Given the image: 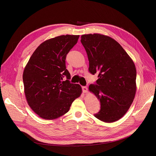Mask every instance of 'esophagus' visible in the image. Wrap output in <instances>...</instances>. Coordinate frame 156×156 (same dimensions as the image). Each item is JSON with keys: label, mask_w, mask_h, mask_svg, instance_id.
I'll return each mask as SVG.
<instances>
[{"label": "esophagus", "mask_w": 156, "mask_h": 156, "mask_svg": "<svg viewBox=\"0 0 156 156\" xmlns=\"http://www.w3.org/2000/svg\"><path fill=\"white\" fill-rule=\"evenodd\" d=\"M82 91L84 93H86L87 92V87L86 86H82Z\"/></svg>", "instance_id": "esophagus-1"}]
</instances>
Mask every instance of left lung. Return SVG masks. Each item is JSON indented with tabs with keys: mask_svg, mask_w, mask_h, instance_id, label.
I'll return each instance as SVG.
<instances>
[{
	"mask_svg": "<svg viewBox=\"0 0 156 156\" xmlns=\"http://www.w3.org/2000/svg\"><path fill=\"white\" fill-rule=\"evenodd\" d=\"M81 42L87 55L89 72L98 74L96 84L89 90L99 100L98 119L112 123L120 119L130 107L136 91L134 62L115 39L100 34H83Z\"/></svg>",
	"mask_w": 156,
	"mask_h": 156,
	"instance_id": "8db88e82",
	"label": "left lung"
}]
</instances>
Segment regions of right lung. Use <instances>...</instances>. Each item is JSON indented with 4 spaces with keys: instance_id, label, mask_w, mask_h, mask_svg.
<instances>
[{
    "instance_id": "add662e5",
    "label": "right lung",
    "mask_w": 156,
    "mask_h": 156,
    "mask_svg": "<svg viewBox=\"0 0 156 156\" xmlns=\"http://www.w3.org/2000/svg\"><path fill=\"white\" fill-rule=\"evenodd\" d=\"M79 35H62L43 42L24 69V91L29 106L41 118L54 120L68 112L80 96V84L70 83L66 56L77 43ZM66 76L67 80L62 81Z\"/></svg>"
}]
</instances>
